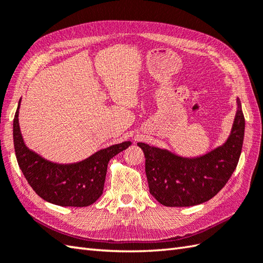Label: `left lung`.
<instances>
[{
  "mask_svg": "<svg viewBox=\"0 0 263 263\" xmlns=\"http://www.w3.org/2000/svg\"><path fill=\"white\" fill-rule=\"evenodd\" d=\"M245 120L237 99L232 132L222 146L197 158H183L168 150L139 142L146 157L150 194L166 206H190L214 198L225 186L241 156Z\"/></svg>",
  "mask_w": 263,
  "mask_h": 263,
  "instance_id": "8db88e82",
  "label": "left lung"
}]
</instances>
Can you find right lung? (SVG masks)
Masks as SVG:
<instances>
[{"label": "right lung", "mask_w": 263, "mask_h": 263, "mask_svg": "<svg viewBox=\"0 0 263 263\" xmlns=\"http://www.w3.org/2000/svg\"><path fill=\"white\" fill-rule=\"evenodd\" d=\"M13 120V142L18 165L39 197L62 206H87L103 194L107 165L130 141L113 144L74 164H57L28 149L19 127V107Z\"/></svg>", "instance_id": "right-lung-1"}]
</instances>
